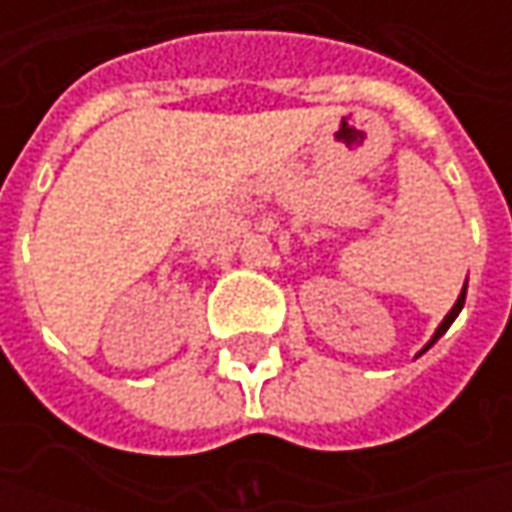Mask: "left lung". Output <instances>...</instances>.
<instances>
[{
    "mask_svg": "<svg viewBox=\"0 0 512 512\" xmlns=\"http://www.w3.org/2000/svg\"><path fill=\"white\" fill-rule=\"evenodd\" d=\"M462 307H464V290H462V296L456 299V305H453V310H450V313L444 316V322H442V325H439V330H436V336H433V342H436L439 336H444V330H447V327L453 325V319L459 316V310H462ZM433 342H430V344H433ZM430 344H427V347H430Z\"/></svg>",
    "mask_w": 512,
    "mask_h": 512,
    "instance_id": "left-lung-1",
    "label": "left lung"
}]
</instances>
